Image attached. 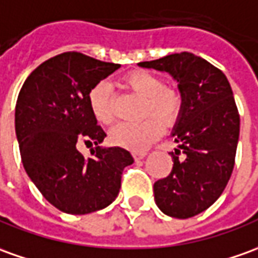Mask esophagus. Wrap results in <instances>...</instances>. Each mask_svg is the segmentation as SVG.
<instances>
[{
  "mask_svg": "<svg viewBox=\"0 0 258 258\" xmlns=\"http://www.w3.org/2000/svg\"><path fill=\"white\" fill-rule=\"evenodd\" d=\"M146 156H147L146 152H135V153H133V159H135V160L145 159Z\"/></svg>",
  "mask_w": 258,
  "mask_h": 258,
  "instance_id": "34e87169",
  "label": "esophagus"
}]
</instances>
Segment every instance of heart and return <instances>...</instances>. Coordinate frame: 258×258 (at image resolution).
Masks as SVG:
<instances>
[{
    "mask_svg": "<svg viewBox=\"0 0 258 258\" xmlns=\"http://www.w3.org/2000/svg\"><path fill=\"white\" fill-rule=\"evenodd\" d=\"M127 88L146 99L145 115H156L167 125L178 118L181 111V97L167 88L163 78L147 72H135L125 80ZM88 104L94 118L102 125H109L115 119V94L109 81L102 80L95 84L88 94ZM163 133V123L157 118H147L139 123L122 122L109 132L113 145L139 152L159 139Z\"/></svg>",
    "mask_w": 258,
    "mask_h": 258,
    "instance_id": "heart-1",
    "label": "heart"
}]
</instances>
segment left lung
<instances>
[{
    "mask_svg": "<svg viewBox=\"0 0 258 258\" xmlns=\"http://www.w3.org/2000/svg\"><path fill=\"white\" fill-rule=\"evenodd\" d=\"M139 67L167 73L177 83L181 111L171 132L177 143L173 170L154 182V201L171 218L204 212L221 197L232 175L240 118L226 76L205 58L182 51Z\"/></svg>",
    "mask_w": 258,
    "mask_h": 258,
    "instance_id": "1",
    "label": "left lung"
}]
</instances>
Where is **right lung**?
Here are the masks:
<instances>
[{
    "label": "right lung",
    "instance_id": "right-lung-1",
    "mask_svg": "<svg viewBox=\"0 0 258 258\" xmlns=\"http://www.w3.org/2000/svg\"><path fill=\"white\" fill-rule=\"evenodd\" d=\"M119 67L67 51L36 67L18 95L15 133L25 171L64 214H91L111 205L123 168L133 163L122 147L99 146L106 135L88 104L92 87ZM80 140L96 145L90 158L77 150Z\"/></svg>",
    "mask_w": 258,
    "mask_h": 258
}]
</instances>
